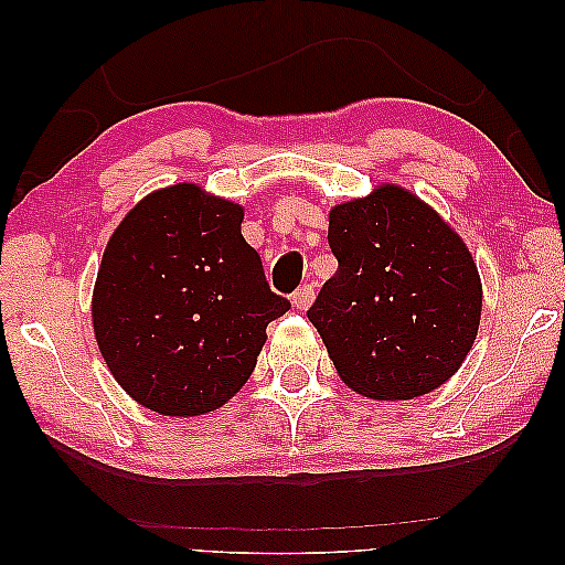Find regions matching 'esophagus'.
Wrapping results in <instances>:
<instances>
[{
  "label": "esophagus",
  "mask_w": 565,
  "mask_h": 565,
  "mask_svg": "<svg viewBox=\"0 0 565 565\" xmlns=\"http://www.w3.org/2000/svg\"><path fill=\"white\" fill-rule=\"evenodd\" d=\"M313 298H316V292H313L311 285H303V288L292 292V306H296L298 311H308V308H311V303H313Z\"/></svg>",
  "instance_id": "esophagus-1"
}]
</instances>
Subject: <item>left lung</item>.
<instances>
[{
    "label": "left lung",
    "mask_w": 565,
    "mask_h": 565,
    "mask_svg": "<svg viewBox=\"0 0 565 565\" xmlns=\"http://www.w3.org/2000/svg\"><path fill=\"white\" fill-rule=\"evenodd\" d=\"M339 262L308 319L360 396L408 401L458 373L481 323L483 285L458 231L401 184L329 211Z\"/></svg>",
    "instance_id": "obj_1"
}]
</instances>
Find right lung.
Segmentation results:
<instances>
[{
  "label": "right lung",
  "mask_w": 565,
  "mask_h": 565,
  "mask_svg": "<svg viewBox=\"0 0 565 565\" xmlns=\"http://www.w3.org/2000/svg\"><path fill=\"white\" fill-rule=\"evenodd\" d=\"M244 207L200 184L153 190L113 231L92 292L105 365L136 404L200 416L249 381L290 311L242 236Z\"/></svg>",
  "instance_id": "right-lung-1"
}]
</instances>
